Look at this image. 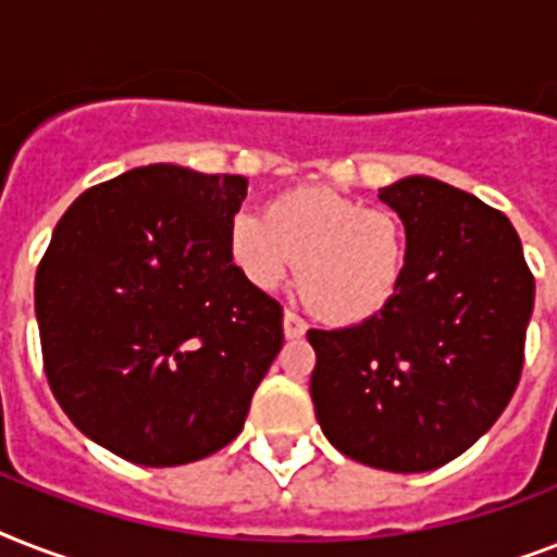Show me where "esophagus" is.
Listing matches in <instances>:
<instances>
[{"instance_id": "1", "label": "esophagus", "mask_w": 557, "mask_h": 557, "mask_svg": "<svg viewBox=\"0 0 557 557\" xmlns=\"http://www.w3.org/2000/svg\"><path fill=\"white\" fill-rule=\"evenodd\" d=\"M283 335H286L288 341L304 338V335H306V321H304V318H300V314H295V312L283 314Z\"/></svg>"}]
</instances>
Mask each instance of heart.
<instances>
[{"label":"heart","mask_w":557,"mask_h":557,"mask_svg":"<svg viewBox=\"0 0 557 557\" xmlns=\"http://www.w3.org/2000/svg\"><path fill=\"white\" fill-rule=\"evenodd\" d=\"M227 251L260 292L283 286L297 262V288L323 321L356 326L396 300L407 269V227L396 210L367 208L335 190L280 193L257 213H236Z\"/></svg>","instance_id":"b5f03b06"}]
</instances>
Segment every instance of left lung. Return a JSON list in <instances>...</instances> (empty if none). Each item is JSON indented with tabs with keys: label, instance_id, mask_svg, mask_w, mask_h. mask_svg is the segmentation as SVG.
<instances>
[{
	"label": "left lung",
	"instance_id": "left-lung-1",
	"mask_svg": "<svg viewBox=\"0 0 557 557\" xmlns=\"http://www.w3.org/2000/svg\"><path fill=\"white\" fill-rule=\"evenodd\" d=\"M407 227L396 300L367 323L309 330L314 416L356 462L445 466L506 410L523 370L535 277L500 210L431 176L381 187Z\"/></svg>",
	"mask_w": 557,
	"mask_h": 557
}]
</instances>
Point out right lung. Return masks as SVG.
Listing matches in <instances>:
<instances>
[{"instance_id": "add662e5", "label": "right lung", "mask_w": 557, "mask_h": 557, "mask_svg": "<svg viewBox=\"0 0 557 557\" xmlns=\"http://www.w3.org/2000/svg\"><path fill=\"white\" fill-rule=\"evenodd\" d=\"M245 190L243 176L135 168L81 193L39 262L54 398L135 466H185L234 442L283 347V309L227 251Z\"/></svg>"}]
</instances>
